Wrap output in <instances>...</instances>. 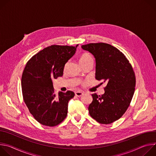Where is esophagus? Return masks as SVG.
<instances>
[{
	"label": "esophagus",
	"mask_w": 156,
	"mask_h": 156,
	"mask_svg": "<svg viewBox=\"0 0 156 156\" xmlns=\"http://www.w3.org/2000/svg\"><path fill=\"white\" fill-rule=\"evenodd\" d=\"M83 94V93L82 92H80V91H76V92H75V96H76L80 97V96H81Z\"/></svg>",
	"instance_id": "obj_1"
}]
</instances>
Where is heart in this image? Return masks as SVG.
<instances>
[{
  "mask_svg": "<svg viewBox=\"0 0 156 156\" xmlns=\"http://www.w3.org/2000/svg\"><path fill=\"white\" fill-rule=\"evenodd\" d=\"M80 62L81 65L88 62H93V57L90 53L84 52L80 55Z\"/></svg>",
  "mask_w": 156,
  "mask_h": 156,
  "instance_id": "obj_1",
  "label": "heart"
}]
</instances>
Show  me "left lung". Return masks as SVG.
<instances>
[{
  "label": "left lung",
  "instance_id": "left-lung-1",
  "mask_svg": "<svg viewBox=\"0 0 156 156\" xmlns=\"http://www.w3.org/2000/svg\"><path fill=\"white\" fill-rule=\"evenodd\" d=\"M81 48L96 58V78L107 83L104 94H92L89 113L100 123H112L122 117L130 104L135 90V72L126 56L110 44L90 43Z\"/></svg>",
  "mask_w": 156,
  "mask_h": 156
}]
</instances>
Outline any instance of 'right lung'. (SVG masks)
I'll list each match as a JSON object with an SVG mask.
<instances>
[{
    "label": "right lung",
    "mask_w": 156,
    "mask_h": 156,
    "mask_svg": "<svg viewBox=\"0 0 156 156\" xmlns=\"http://www.w3.org/2000/svg\"><path fill=\"white\" fill-rule=\"evenodd\" d=\"M77 46L52 45L27 63L21 76L23 100L33 117L43 125L56 126L67 115L68 102L75 93L60 91L56 95L52 79L63 75L65 65L75 54Z\"/></svg>",
    "instance_id": "1"
}]
</instances>
